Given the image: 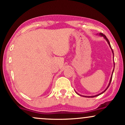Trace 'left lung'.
Returning a JSON list of instances; mask_svg holds the SVG:
<instances>
[{"instance_id": "left-lung-1", "label": "left lung", "mask_w": 125, "mask_h": 125, "mask_svg": "<svg viewBox=\"0 0 125 125\" xmlns=\"http://www.w3.org/2000/svg\"><path fill=\"white\" fill-rule=\"evenodd\" d=\"M99 35L100 36H103L104 37V38L106 40V41L107 42V43H108V44H109V46H110V49H112V53H113V55H114V54H113V50H112V48H111V46H110V42H109V40L107 39V38H106V36L104 35V34L103 33H99ZM114 64H115V63H114ZM114 67H115V64H114ZM113 71H114V69H113V72H112V76H111V77H110V82H109V84H108V86H107V87H106V89L105 90H104V92H102L101 93V94H97V95H95V96H84V97H96V96H99V95H100V94H102L103 93H104V92L106 91V90L107 89V88H108L109 87V85H110V82H111V81H112V75H113ZM76 94H77V93L76 92ZM79 95H80V96H81V94H79Z\"/></svg>"}]
</instances>
